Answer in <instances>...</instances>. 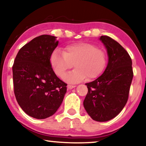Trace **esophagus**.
Instances as JSON below:
<instances>
[{"label":"esophagus","mask_w":146,"mask_h":146,"mask_svg":"<svg viewBox=\"0 0 146 146\" xmlns=\"http://www.w3.org/2000/svg\"><path fill=\"white\" fill-rule=\"evenodd\" d=\"M75 87H76V86H74V85H68V86H67L68 89H69V90L74 88Z\"/></svg>","instance_id":"1"}]
</instances>
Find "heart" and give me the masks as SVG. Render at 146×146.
<instances>
[{"label":"heart","mask_w":146,"mask_h":146,"mask_svg":"<svg viewBox=\"0 0 146 146\" xmlns=\"http://www.w3.org/2000/svg\"><path fill=\"white\" fill-rule=\"evenodd\" d=\"M54 72L62 77L73 67L76 68L66 74L63 80L68 83L77 84L96 78L103 72L106 66V56L102 50L89 43L68 45L63 52L60 49L53 51L50 58Z\"/></svg>","instance_id":"b5f03b06"}]
</instances>
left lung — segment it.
I'll return each instance as SVG.
<instances>
[{
	"mask_svg": "<svg viewBox=\"0 0 146 146\" xmlns=\"http://www.w3.org/2000/svg\"><path fill=\"white\" fill-rule=\"evenodd\" d=\"M100 40L106 49L108 62L100 76L86 84L88 92L83 104L92 119L107 121L126 104L133 76L132 62L127 51L111 38L101 36Z\"/></svg>",
	"mask_w": 146,
	"mask_h": 146,
	"instance_id": "8db88e82",
	"label": "left lung"
}]
</instances>
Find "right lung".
Here are the masks:
<instances>
[{"label":"right lung","instance_id":"add662e5","mask_svg":"<svg viewBox=\"0 0 146 146\" xmlns=\"http://www.w3.org/2000/svg\"><path fill=\"white\" fill-rule=\"evenodd\" d=\"M58 44L56 37L41 35L22 47L13 66L16 99L25 112L45 119L58 110L66 92V84L54 72L50 58Z\"/></svg>","mask_w":146,"mask_h":146}]
</instances>
